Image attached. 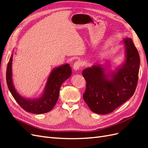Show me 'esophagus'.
Here are the masks:
<instances>
[{"mask_svg":"<svg viewBox=\"0 0 148 148\" xmlns=\"http://www.w3.org/2000/svg\"><path fill=\"white\" fill-rule=\"evenodd\" d=\"M81 66H82V63H81V62H79V61L75 62L73 64V69L75 70H79L80 68H81Z\"/></svg>","mask_w":148,"mask_h":148,"instance_id":"esophagus-1","label":"esophagus"}]
</instances>
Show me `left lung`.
I'll list each match as a JSON object with an SVG mask.
<instances>
[{
  "mask_svg": "<svg viewBox=\"0 0 148 148\" xmlns=\"http://www.w3.org/2000/svg\"><path fill=\"white\" fill-rule=\"evenodd\" d=\"M126 60L112 78H107L101 66L93 65L84 69L82 75L86 82L83 97L89 109L99 114L113 112L128 100L137 86L140 59L131 38L123 40Z\"/></svg>",
  "mask_w": 148,
  "mask_h": 148,
  "instance_id": "left-lung-1",
  "label": "left lung"
}]
</instances>
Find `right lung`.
I'll return each instance as SVG.
<instances>
[{
  "instance_id": "right-lung-1",
  "label": "right lung",
  "mask_w": 148,
  "mask_h": 148,
  "mask_svg": "<svg viewBox=\"0 0 148 148\" xmlns=\"http://www.w3.org/2000/svg\"><path fill=\"white\" fill-rule=\"evenodd\" d=\"M13 56L8 62L6 80L8 89L12 96L25 110L35 114H41L51 111L59 99V90L62 84L68 79L71 74L69 64H65L53 69L48 78L44 92L41 97L29 100L21 96L15 89L12 79V63Z\"/></svg>"
}]
</instances>
